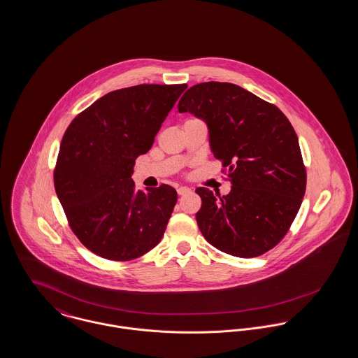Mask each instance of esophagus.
Here are the masks:
<instances>
[{
    "label": "esophagus",
    "instance_id": "obj_1",
    "mask_svg": "<svg viewBox=\"0 0 358 358\" xmlns=\"http://www.w3.org/2000/svg\"><path fill=\"white\" fill-rule=\"evenodd\" d=\"M191 192V189L188 188V187H180L178 189H177V193L180 194V196H184V194H187V193Z\"/></svg>",
    "mask_w": 358,
    "mask_h": 358
}]
</instances>
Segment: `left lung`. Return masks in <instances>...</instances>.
<instances>
[{
  "instance_id": "8db88e82",
  "label": "left lung",
  "mask_w": 358,
  "mask_h": 358,
  "mask_svg": "<svg viewBox=\"0 0 358 358\" xmlns=\"http://www.w3.org/2000/svg\"><path fill=\"white\" fill-rule=\"evenodd\" d=\"M178 111L206 121L214 157L231 184L226 196L196 189L204 238L245 259L273 249L289 231L306 188L299 138L287 117L240 85L220 82L187 90Z\"/></svg>"
}]
</instances>
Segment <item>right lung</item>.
Returning <instances> with one entry per match:
<instances>
[{
  "mask_svg": "<svg viewBox=\"0 0 358 358\" xmlns=\"http://www.w3.org/2000/svg\"><path fill=\"white\" fill-rule=\"evenodd\" d=\"M187 84H138L111 91L66 128L55 188L68 223L95 255L128 262L159 244L177 203L170 185L135 191L145 154Z\"/></svg>",
  "mask_w": 358,
  "mask_h": 358,
  "instance_id": "right-lung-1",
  "label": "right lung"
}]
</instances>
